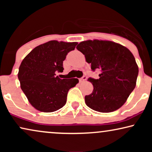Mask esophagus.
<instances>
[{"instance_id": "34e87169", "label": "esophagus", "mask_w": 152, "mask_h": 152, "mask_svg": "<svg viewBox=\"0 0 152 152\" xmlns=\"http://www.w3.org/2000/svg\"><path fill=\"white\" fill-rule=\"evenodd\" d=\"M86 79H87V77L86 75H84L82 77L79 79V81H80V82H84V81H86Z\"/></svg>"}]
</instances>
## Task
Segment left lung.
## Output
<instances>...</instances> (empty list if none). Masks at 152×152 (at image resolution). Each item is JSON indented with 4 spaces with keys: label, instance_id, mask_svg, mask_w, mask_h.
Segmentation results:
<instances>
[{
    "label": "left lung",
    "instance_id": "left-lung-1",
    "mask_svg": "<svg viewBox=\"0 0 152 152\" xmlns=\"http://www.w3.org/2000/svg\"><path fill=\"white\" fill-rule=\"evenodd\" d=\"M77 49L91 64V70H100L97 80L89 77L93 85L91 94L85 96L89 108L102 113L115 111L125 103L136 87L138 67L129 49L109 41L88 40Z\"/></svg>",
    "mask_w": 152,
    "mask_h": 152
}]
</instances>
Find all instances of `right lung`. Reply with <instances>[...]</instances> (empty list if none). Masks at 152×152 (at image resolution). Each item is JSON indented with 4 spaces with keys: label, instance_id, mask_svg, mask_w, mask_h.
Listing matches in <instances>:
<instances>
[{
    "label": "right lung",
    "instance_id": "add662e5",
    "mask_svg": "<svg viewBox=\"0 0 152 152\" xmlns=\"http://www.w3.org/2000/svg\"><path fill=\"white\" fill-rule=\"evenodd\" d=\"M77 44L48 41L37 46L22 61L18 74L20 88L36 109L49 113L66 104L68 91L79 80L60 79L56 72H63V61Z\"/></svg>",
    "mask_w": 152,
    "mask_h": 152
}]
</instances>
